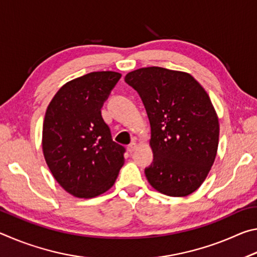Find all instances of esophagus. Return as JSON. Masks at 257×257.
I'll return each mask as SVG.
<instances>
[{"mask_svg":"<svg viewBox=\"0 0 257 257\" xmlns=\"http://www.w3.org/2000/svg\"><path fill=\"white\" fill-rule=\"evenodd\" d=\"M137 147H138V144H137L136 142L134 141V142L132 143V144H130V145L128 146V150H129L130 153H133V152H135V151L137 150Z\"/></svg>","mask_w":257,"mask_h":257,"instance_id":"1","label":"esophagus"}]
</instances>
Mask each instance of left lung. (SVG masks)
Returning <instances> with one entry per match:
<instances>
[{"label": "left lung", "mask_w": 257, "mask_h": 257, "mask_svg": "<svg viewBox=\"0 0 257 257\" xmlns=\"http://www.w3.org/2000/svg\"><path fill=\"white\" fill-rule=\"evenodd\" d=\"M144 103L154 159L145 169L155 190L188 196L206 179L219 145V118L202 85L184 71L147 67L125 75Z\"/></svg>", "instance_id": "1"}]
</instances>
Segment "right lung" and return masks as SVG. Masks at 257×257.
<instances>
[{"mask_svg":"<svg viewBox=\"0 0 257 257\" xmlns=\"http://www.w3.org/2000/svg\"><path fill=\"white\" fill-rule=\"evenodd\" d=\"M120 78L115 71L87 73L64 84L47 106L43 154L54 179L75 197L105 193L124 163V147L112 141L101 114Z\"/></svg>","mask_w":257,"mask_h":257,"instance_id":"add662e5","label":"right lung"}]
</instances>
